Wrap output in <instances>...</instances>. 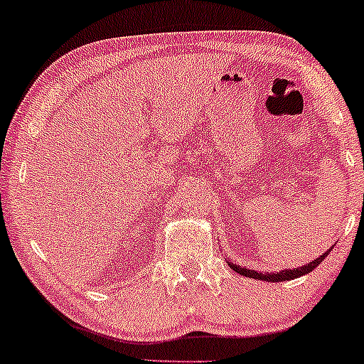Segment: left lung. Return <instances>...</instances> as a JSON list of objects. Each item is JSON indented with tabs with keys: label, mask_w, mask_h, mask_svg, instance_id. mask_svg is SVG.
Returning <instances> with one entry per match:
<instances>
[{
	"label": "left lung",
	"mask_w": 364,
	"mask_h": 364,
	"mask_svg": "<svg viewBox=\"0 0 364 364\" xmlns=\"http://www.w3.org/2000/svg\"><path fill=\"white\" fill-rule=\"evenodd\" d=\"M332 251V247L328 249V251L323 252V255L320 256V258L313 259L311 263L304 264V267H299V268H289V270H282V272H267V273H258L255 270H249V268H242L239 267V264H234L230 263V261H227L228 267L232 268V270L239 273V275H244V277H249V279H256V280H264V282H284V280H292V279H297V277H303L306 273L313 272L314 268L318 267V264L323 261L326 256H328V252Z\"/></svg>",
	"instance_id": "8db88e82"
}]
</instances>
